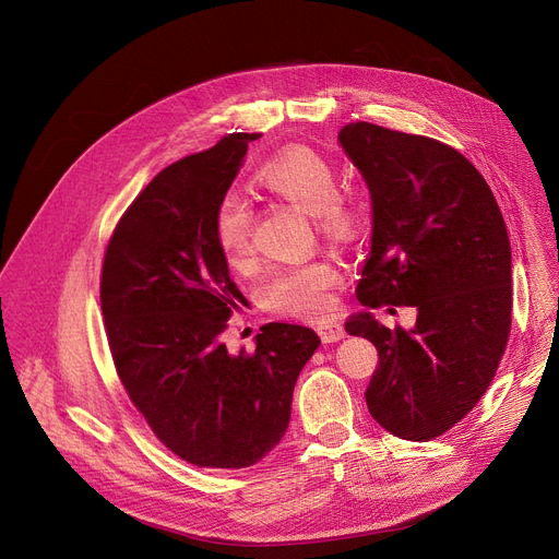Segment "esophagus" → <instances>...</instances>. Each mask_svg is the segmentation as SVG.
<instances>
[{"mask_svg":"<svg viewBox=\"0 0 559 559\" xmlns=\"http://www.w3.org/2000/svg\"><path fill=\"white\" fill-rule=\"evenodd\" d=\"M317 333L321 337V342H340L346 333H344V326L340 324V321H321V324L317 326Z\"/></svg>","mask_w":559,"mask_h":559,"instance_id":"obj_1","label":"esophagus"}]
</instances>
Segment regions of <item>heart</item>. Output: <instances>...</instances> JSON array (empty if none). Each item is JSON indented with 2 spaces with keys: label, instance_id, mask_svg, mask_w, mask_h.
<instances>
[{
  "label": "heart",
  "instance_id": "obj_1",
  "mask_svg": "<svg viewBox=\"0 0 559 559\" xmlns=\"http://www.w3.org/2000/svg\"><path fill=\"white\" fill-rule=\"evenodd\" d=\"M260 186L281 194L308 215L331 238H344L358 226L356 203L340 192L335 165L310 146H289L255 169ZM251 205L240 194H226L213 217V238L230 264H242L251 251ZM337 283L333 264L324 260L281 264L262 281V301L274 312L319 317L331 308Z\"/></svg>",
  "mask_w": 559,
  "mask_h": 559
}]
</instances>
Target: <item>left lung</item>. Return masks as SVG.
<instances>
[{
	"label": "left lung",
	"instance_id": "8db88e82",
	"mask_svg": "<svg viewBox=\"0 0 559 559\" xmlns=\"http://www.w3.org/2000/svg\"><path fill=\"white\" fill-rule=\"evenodd\" d=\"M337 140L371 194L358 301L417 308L413 331H390L369 310L344 324L378 350L367 407L388 432L428 442L472 413L506 354L508 228L483 174L453 146L369 122Z\"/></svg>",
	"mask_w": 559,
	"mask_h": 559
}]
</instances>
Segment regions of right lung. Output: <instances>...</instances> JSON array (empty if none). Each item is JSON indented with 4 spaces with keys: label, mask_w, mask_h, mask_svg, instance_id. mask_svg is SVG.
I'll return each instance as SVG.
<instances>
[{
    "label": "right lung",
    "mask_w": 559,
    "mask_h": 559,
    "mask_svg": "<svg viewBox=\"0 0 559 559\" xmlns=\"http://www.w3.org/2000/svg\"><path fill=\"white\" fill-rule=\"evenodd\" d=\"M258 133L165 167L115 226L102 267V312L122 385L160 442L205 468H245L287 430L292 392L319 337L262 326L230 356L222 333L242 292L213 238L217 203Z\"/></svg>",
    "instance_id": "right-lung-1"
}]
</instances>
